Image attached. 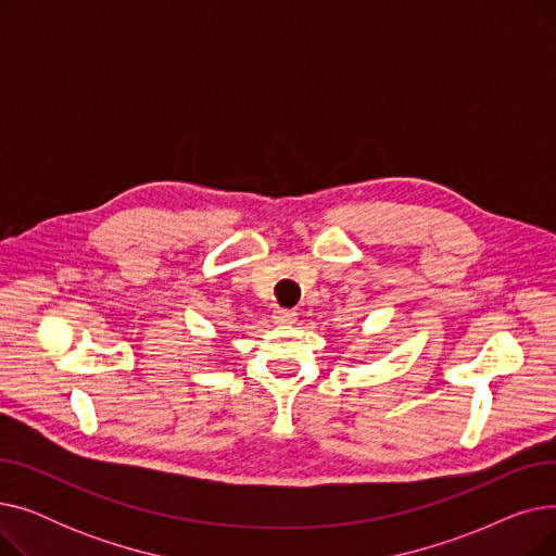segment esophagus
<instances>
[{"label": "esophagus", "mask_w": 556, "mask_h": 556, "mask_svg": "<svg viewBox=\"0 0 556 556\" xmlns=\"http://www.w3.org/2000/svg\"><path fill=\"white\" fill-rule=\"evenodd\" d=\"M273 319H275L277 325L290 327V325L298 323V313H295V311H286V308H277V311L273 313Z\"/></svg>", "instance_id": "obj_1"}]
</instances>
